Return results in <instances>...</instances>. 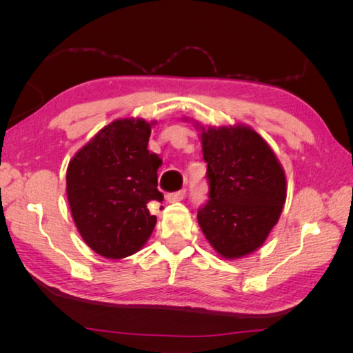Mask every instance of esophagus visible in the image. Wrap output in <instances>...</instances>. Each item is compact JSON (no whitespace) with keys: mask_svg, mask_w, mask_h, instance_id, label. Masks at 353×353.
Returning a JSON list of instances; mask_svg holds the SVG:
<instances>
[{"mask_svg":"<svg viewBox=\"0 0 353 353\" xmlns=\"http://www.w3.org/2000/svg\"><path fill=\"white\" fill-rule=\"evenodd\" d=\"M185 196H186V191L185 190L176 191V192H170V194H167V201H168V203H176V201L183 200Z\"/></svg>","mask_w":353,"mask_h":353,"instance_id":"esophagus-1","label":"esophagus"}]
</instances>
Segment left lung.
Returning <instances> with one entry per match:
<instances>
[{
    "instance_id": "8db88e82",
    "label": "left lung",
    "mask_w": 353,
    "mask_h": 353,
    "mask_svg": "<svg viewBox=\"0 0 353 353\" xmlns=\"http://www.w3.org/2000/svg\"><path fill=\"white\" fill-rule=\"evenodd\" d=\"M200 132L208 163L209 200L197 212L206 239L220 256L243 258L264 244L287 199V179L274 152L244 124Z\"/></svg>"
}]
</instances>
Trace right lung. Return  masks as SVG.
I'll use <instances>...</instances> for the list:
<instances>
[{
    "instance_id": "add662e5",
    "label": "right lung",
    "mask_w": 353,
    "mask_h": 353,
    "mask_svg": "<svg viewBox=\"0 0 353 353\" xmlns=\"http://www.w3.org/2000/svg\"><path fill=\"white\" fill-rule=\"evenodd\" d=\"M121 118L95 134L70 161L66 196L77 230L91 249L109 259L137 253L156 226L150 201H162L157 168L147 150L152 125Z\"/></svg>"
}]
</instances>
